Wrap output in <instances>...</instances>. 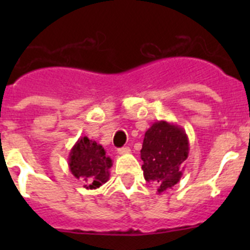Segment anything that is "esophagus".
Instances as JSON below:
<instances>
[{
    "label": "esophagus",
    "instance_id": "1",
    "mask_svg": "<svg viewBox=\"0 0 250 250\" xmlns=\"http://www.w3.org/2000/svg\"><path fill=\"white\" fill-rule=\"evenodd\" d=\"M130 147H120V149H118V152L120 154V155H126V154H130Z\"/></svg>",
    "mask_w": 250,
    "mask_h": 250
}]
</instances>
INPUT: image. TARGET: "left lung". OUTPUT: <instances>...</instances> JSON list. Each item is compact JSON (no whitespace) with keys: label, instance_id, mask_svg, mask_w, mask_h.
I'll use <instances>...</instances> for the list:
<instances>
[{"label":"left lung","instance_id":"8db88e82","mask_svg":"<svg viewBox=\"0 0 250 250\" xmlns=\"http://www.w3.org/2000/svg\"><path fill=\"white\" fill-rule=\"evenodd\" d=\"M144 178L163 193L178 184L189 155V139L183 127L165 120L146 130L140 150Z\"/></svg>","mask_w":250,"mask_h":250}]
</instances>
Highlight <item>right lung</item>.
<instances>
[{
    "label": "right lung",
    "instance_id": "right-lung-1",
    "mask_svg": "<svg viewBox=\"0 0 250 250\" xmlns=\"http://www.w3.org/2000/svg\"><path fill=\"white\" fill-rule=\"evenodd\" d=\"M68 167L76 179L85 182L86 189H96L110 179L112 160L106 155L103 145L83 136L75 143L68 154Z\"/></svg>",
    "mask_w": 250,
    "mask_h": 250
}]
</instances>
